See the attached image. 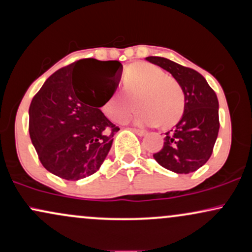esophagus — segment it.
Segmentation results:
<instances>
[{"label": "esophagus", "instance_id": "obj_1", "mask_svg": "<svg viewBox=\"0 0 252 252\" xmlns=\"http://www.w3.org/2000/svg\"><path fill=\"white\" fill-rule=\"evenodd\" d=\"M131 130H132V131L135 132L136 135H138V136H143V135H146V131H144V130L136 129V128H131Z\"/></svg>", "mask_w": 252, "mask_h": 252}]
</instances>
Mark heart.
Masks as SVG:
<instances>
[{
	"mask_svg": "<svg viewBox=\"0 0 252 252\" xmlns=\"http://www.w3.org/2000/svg\"><path fill=\"white\" fill-rule=\"evenodd\" d=\"M124 91H115L104 103L103 111L110 120L123 122L136 99L132 122L140 126H158L170 128L179 122L185 109V96L180 84L166 76L152 63L131 65L123 78Z\"/></svg>",
	"mask_w": 252,
	"mask_h": 252,
	"instance_id": "heart-1",
	"label": "heart"
}]
</instances>
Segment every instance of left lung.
Listing matches in <instances>:
<instances>
[{
    "instance_id": "left-lung-1",
    "label": "left lung",
    "mask_w": 252,
    "mask_h": 252,
    "mask_svg": "<svg viewBox=\"0 0 252 252\" xmlns=\"http://www.w3.org/2000/svg\"><path fill=\"white\" fill-rule=\"evenodd\" d=\"M168 71L185 94L184 115L166 132L163 148L154 158L163 168L178 174L195 172L209 161L219 131L218 98L199 72L161 57L146 58Z\"/></svg>"
}]
</instances>
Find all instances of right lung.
I'll return each mask as SVG.
<instances>
[{
	"label": "right lung",
	"instance_id": "1",
	"mask_svg": "<svg viewBox=\"0 0 252 252\" xmlns=\"http://www.w3.org/2000/svg\"><path fill=\"white\" fill-rule=\"evenodd\" d=\"M121 72L117 60L80 59L54 72L34 96L31 140L52 174L79 180L102 166L120 128L99 108L116 91Z\"/></svg>",
	"mask_w": 252,
	"mask_h": 252
}]
</instances>
